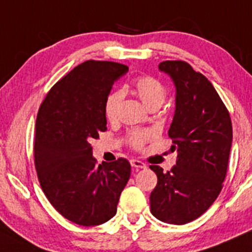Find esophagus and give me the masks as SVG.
<instances>
[{
  "label": "esophagus",
  "mask_w": 252,
  "mask_h": 252,
  "mask_svg": "<svg viewBox=\"0 0 252 252\" xmlns=\"http://www.w3.org/2000/svg\"><path fill=\"white\" fill-rule=\"evenodd\" d=\"M130 164H131L136 169H145V168H147V165H145L144 163L142 162V160H138V159H131V160H130Z\"/></svg>",
  "instance_id": "obj_1"
}]
</instances>
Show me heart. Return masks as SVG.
<instances>
[{
    "instance_id": "1",
    "label": "heart",
    "mask_w": 252,
    "mask_h": 252,
    "mask_svg": "<svg viewBox=\"0 0 252 252\" xmlns=\"http://www.w3.org/2000/svg\"><path fill=\"white\" fill-rule=\"evenodd\" d=\"M132 93L141 99V102L148 109H157L164 102L166 90L162 82L151 76L139 77L132 83ZM123 99V93L117 90L109 94L105 99L104 113L109 121L117 118L118 109ZM154 137V132L149 130H132L128 135V142L135 149H142L148 141Z\"/></svg>"
}]
</instances>
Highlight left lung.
<instances>
[{"mask_svg":"<svg viewBox=\"0 0 252 252\" xmlns=\"http://www.w3.org/2000/svg\"><path fill=\"white\" fill-rule=\"evenodd\" d=\"M158 69L176 88L174 120L169 129L176 165L157 175L150 193L151 214L164 223L186 224L198 218L216 201L228 169L232 124L228 109L213 84L184 61H164Z\"/></svg>","mask_w":252,"mask_h":252,"instance_id":"obj_1","label":"left lung"}]
</instances>
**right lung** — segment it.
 Masks as SVG:
<instances>
[{
  "mask_svg": "<svg viewBox=\"0 0 252 252\" xmlns=\"http://www.w3.org/2000/svg\"><path fill=\"white\" fill-rule=\"evenodd\" d=\"M126 65L86 61L50 89L39 107L34 157L48 201L72 223L99 225L116 215L131 166L126 158L97 164L90 141L107 130L105 99Z\"/></svg>",
  "mask_w": 252,
  "mask_h": 252,
  "instance_id": "add662e5",
  "label": "right lung"
}]
</instances>
